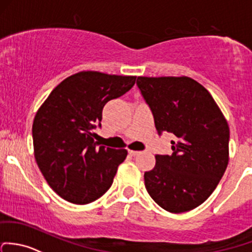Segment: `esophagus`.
<instances>
[{
	"label": "esophagus",
	"mask_w": 252,
	"mask_h": 252,
	"mask_svg": "<svg viewBox=\"0 0 252 252\" xmlns=\"http://www.w3.org/2000/svg\"><path fill=\"white\" fill-rule=\"evenodd\" d=\"M128 152H129V155L133 156V157H134V156H137V155H139V153H140L139 151H134V150H129Z\"/></svg>",
	"instance_id": "1"
}]
</instances>
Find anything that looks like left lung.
<instances>
[{"label": "left lung", "mask_w": 252, "mask_h": 252, "mask_svg": "<svg viewBox=\"0 0 252 252\" xmlns=\"http://www.w3.org/2000/svg\"><path fill=\"white\" fill-rule=\"evenodd\" d=\"M158 134H174L171 155L156 156L144 175L153 200L169 213L189 211L216 189L228 165L229 128L211 94L194 79L137 77Z\"/></svg>", "instance_id": "8db88e82"}]
</instances>
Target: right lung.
<instances>
[{
	"instance_id": "1",
	"label": "right lung",
	"mask_w": 252,
	"mask_h": 252,
	"mask_svg": "<svg viewBox=\"0 0 252 252\" xmlns=\"http://www.w3.org/2000/svg\"><path fill=\"white\" fill-rule=\"evenodd\" d=\"M135 76L82 71L58 84L32 124L35 159L46 181L63 199L88 204L107 192L128 151L100 146L94 129L102 108L130 91Z\"/></svg>"
}]
</instances>
